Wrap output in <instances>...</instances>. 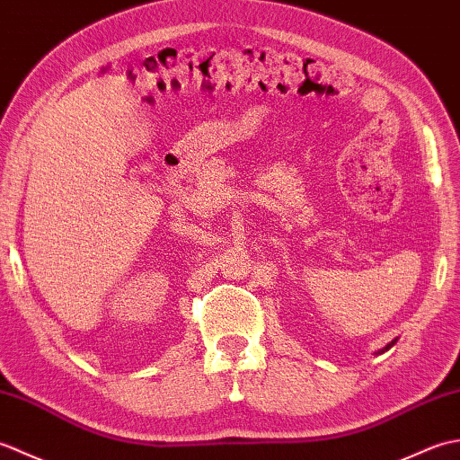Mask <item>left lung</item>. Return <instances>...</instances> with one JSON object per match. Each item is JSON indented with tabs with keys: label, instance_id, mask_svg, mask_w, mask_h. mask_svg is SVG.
I'll return each mask as SVG.
<instances>
[{
	"label": "left lung",
	"instance_id": "8db88e82",
	"mask_svg": "<svg viewBox=\"0 0 460 460\" xmlns=\"http://www.w3.org/2000/svg\"><path fill=\"white\" fill-rule=\"evenodd\" d=\"M394 344H395V340H394V341H392V344H387V346H385V348H384V349H381V354H384V351H387V349H389V348H392V346H394Z\"/></svg>",
	"mask_w": 460,
	"mask_h": 460
}]
</instances>
